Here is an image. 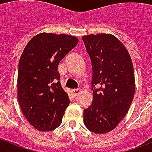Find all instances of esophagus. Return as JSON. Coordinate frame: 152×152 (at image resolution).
I'll return each mask as SVG.
<instances>
[{"instance_id":"esophagus-1","label":"esophagus","mask_w":152,"mask_h":152,"mask_svg":"<svg viewBox=\"0 0 152 152\" xmlns=\"http://www.w3.org/2000/svg\"><path fill=\"white\" fill-rule=\"evenodd\" d=\"M80 93V89H74V90H72V94L74 97L77 96Z\"/></svg>"}]
</instances>
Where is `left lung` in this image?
Returning a JSON list of instances; mask_svg holds the SVG:
<instances>
[{
  "mask_svg": "<svg viewBox=\"0 0 152 152\" xmlns=\"http://www.w3.org/2000/svg\"><path fill=\"white\" fill-rule=\"evenodd\" d=\"M82 39L91 61L93 91L83 122L91 132L106 133L129 110L136 88L133 64L127 49L112 34H91Z\"/></svg>",
  "mask_w": 152,
  "mask_h": 152,
  "instance_id": "left-lung-1",
  "label": "left lung"
}]
</instances>
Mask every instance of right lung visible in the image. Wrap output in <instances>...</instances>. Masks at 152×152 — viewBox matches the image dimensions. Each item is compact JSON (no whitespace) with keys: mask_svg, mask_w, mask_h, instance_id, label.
<instances>
[{"mask_svg":"<svg viewBox=\"0 0 152 152\" xmlns=\"http://www.w3.org/2000/svg\"><path fill=\"white\" fill-rule=\"evenodd\" d=\"M78 42L68 34L40 33L30 40L20 57L18 100L25 118L39 131H52L61 124L70 102L57 68Z\"/></svg>","mask_w":152,"mask_h":152,"instance_id":"1","label":"right lung"}]
</instances>
